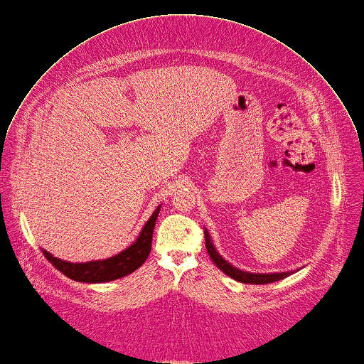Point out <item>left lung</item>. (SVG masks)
Wrapping results in <instances>:
<instances>
[{
    "label": "left lung",
    "instance_id": "obj_1",
    "mask_svg": "<svg viewBox=\"0 0 364 364\" xmlns=\"http://www.w3.org/2000/svg\"><path fill=\"white\" fill-rule=\"evenodd\" d=\"M205 243H206V250L210 256V259L213 260V263L222 270L225 272L228 276H230L232 279L242 282V283H250V284H266V283H273L277 280H282L284 277H287L290 274V272L287 273H270V274H253V273H247V272H242L236 267H233L232 264H229L225 259H222L219 256V253L215 250L209 233L208 230H205Z\"/></svg>",
    "mask_w": 364,
    "mask_h": 364
}]
</instances>
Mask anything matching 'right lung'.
<instances>
[{"label": "right lung", "instance_id": "add662e5", "mask_svg": "<svg viewBox=\"0 0 364 364\" xmlns=\"http://www.w3.org/2000/svg\"><path fill=\"white\" fill-rule=\"evenodd\" d=\"M159 209L161 206L156 208L154 215L145 223L136 242L117 256H112L105 260H95L87 263H70L58 257H54L47 250H44V256L48 259V262H51V264L55 269H58L67 277L77 282L104 283L124 277L136 270L139 266H142V263L149 256L152 247L154 228L156 218L159 215Z\"/></svg>", "mask_w": 364, "mask_h": 364}]
</instances>
